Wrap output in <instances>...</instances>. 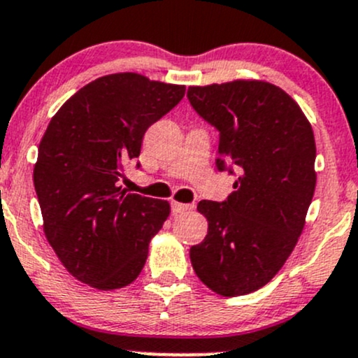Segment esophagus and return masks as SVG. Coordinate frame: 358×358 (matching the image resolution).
<instances>
[{
	"mask_svg": "<svg viewBox=\"0 0 358 358\" xmlns=\"http://www.w3.org/2000/svg\"><path fill=\"white\" fill-rule=\"evenodd\" d=\"M172 213H186V211L193 210V205H187V203H179V201H172Z\"/></svg>",
	"mask_w": 358,
	"mask_h": 358,
	"instance_id": "obj_1",
	"label": "esophagus"
}]
</instances>
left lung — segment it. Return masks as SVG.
Listing matches in <instances>:
<instances>
[{
  "mask_svg": "<svg viewBox=\"0 0 358 358\" xmlns=\"http://www.w3.org/2000/svg\"><path fill=\"white\" fill-rule=\"evenodd\" d=\"M196 113L218 129V171L239 174L225 201L198 203L208 234L189 249L198 278L224 297L264 287L301 237L316 189V141L299 103L259 80L189 87Z\"/></svg>",
  "mask_w": 358,
  "mask_h": 358,
  "instance_id": "8db88e82",
  "label": "left lung"
}]
</instances>
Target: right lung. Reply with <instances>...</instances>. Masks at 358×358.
<instances>
[{"mask_svg": "<svg viewBox=\"0 0 358 358\" xmlns=\"http://www.w3.org/2000/svg\"><path fill=\"white\" fill-rule=\"evenodd\" d=\"M184 92V85L138 73H114L80 88L49 122L34 186L45 239L80 282L114 290L143 270L150 241L171 205L126 193L119 179L124 165L140 157L145 131Z\"/></svg>", "mask_w": 358, "mask_h": 358, "instance_id": "1", "label": "right lung"}]
</instances>
